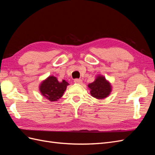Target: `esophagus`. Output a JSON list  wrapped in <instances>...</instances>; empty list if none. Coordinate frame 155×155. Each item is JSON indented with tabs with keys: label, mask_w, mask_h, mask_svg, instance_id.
Listing matches in <instances>:
<instances>
[{
	"label": "esophagus",
	"mask_w": 155,
	"mask_h": 155,
	"mask_svg": "<svg viewBox=\"0 0 155 155\" xmlns=\"http://www.w3.org/2000/svg\"><path fill=\"white\" fill-rule=\"evenodd\" d=\"M74 82L76 83H78V84H81L82 83V82H83V81L81 80V79H76L74 80Z\"/></svg>",
	"instance_id": "obj_1"
}]
</instances>
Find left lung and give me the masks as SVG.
<instances>
[{
    "mask_svg": "<svg viewBox=\"0 0 155 155\" xmlns=\"http://www.w3.org/2000/svg\"><path fill=\"white\" fill-rule=\"evenodd\" d=\"M88 87L91 96L98 100L105 99L110 95L112 91L111 84L101 75L97 76L94 81L89 83Z\"/></svg>",
    "mask_w": 155,
    "mask_h": 155,
    "instance_id": "1",
    "label": "left lung"
}]
</instances>
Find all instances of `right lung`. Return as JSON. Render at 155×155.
Instances as JSON below:
<instances>
[{"label": "right lung", "instance_id": "right-lung-1", "mask_svg": "<svg viewBox=\"0 0 155 155\" xmlns=\"http://www.w3.org/2000/svg\"><path fill=\"white\" fill-rule=\"evenodd\" d=\"M68 85V83L64 79L59 82L56 77L50 76L41 83L39 91L46 99L56 101L63 96Z\"/></svg>", "mask_w": 155, "mask_h": 155}]
</instances>
